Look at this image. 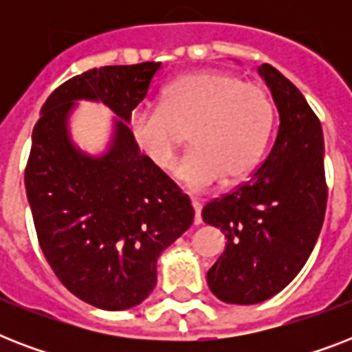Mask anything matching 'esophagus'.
Returning <instances> with one entry per match:
<instances>
[{"mask_svg": "<svg viewBox=\"0 0 352 352\" xmlns=\"http://www.w3.org/2000/svg\"><path fill=\"white\" fill-rule=\"evenodd\" d=\"M192 206L195 210V217H193V223L195 225H201L203 223V217H201V210H203V203L199 199H192Z\"/></svg>", "mask_w": 352, "mask_h": 352, "instance_id": "34e87169", "label": "esophagus"}]
</instances>
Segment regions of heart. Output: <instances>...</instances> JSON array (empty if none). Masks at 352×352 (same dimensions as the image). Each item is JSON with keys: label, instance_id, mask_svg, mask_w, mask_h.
<instances>
[{"label": "heart", "instance_id": "1", "mask_svg": "<svg viewBox=\"0 0 352 352\" xmlns=\"http://www.w3.org/2000/svg\"><path fill=\"white\" fill-rule=\"evenodd\" d=\"M274 127V104L256 82L223 71H197L171 80L157 109L129 118L131 137L160 171L175 170L177 153L190 131L193 149L179 168L192 188L245 179L261 160Z\"/></svg>", "mask_w": 352, "mask_h": 352}]
</instances>
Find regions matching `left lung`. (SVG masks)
<instances>
[{
  "label": "left lung",
  "mask_w": 352,
  "mask_h": 352,
  "mask_svg": "<svg viewBox=\"0 0 352 352\" xmlns=\"http://www.w3.org/2000/svg\"><path fill=\"white\" fill-rule=\"evenodd\" d=\"M259 74L278 106V137L248 181L203 208L204 223L226 237L225 252L208 270V287L237 305L261 303L298 276L327 208L320 118L278 69L263 63Z\"/></svg>",
  "instance_id": "8db88e82"
}]
</instances>
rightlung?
<instances>
[{
	"instance_id": "right-lung-1",
	"label": "right lung",
	"mask_w": 352,
	"mask_h": 352,
	"mask_svg": "<svg viewBox=\"0 0 352 352\" xmlns=\"http://www.w3.org/2000/svg\"><path fill=\"white\" fill-rule=\"evenodd\" d=\"M160 62L106 65L52 91L32 129L25 190L38 243L69 292L104 311L138 305L157 285L160 252L193 223L186 193L140 153L126 122ZM100 100L121 118L110 151L80 154L67 135L74 100Z\"/></svg>"
}]
</instances>
